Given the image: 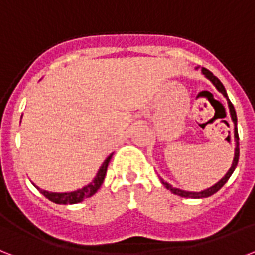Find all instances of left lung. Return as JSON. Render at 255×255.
<instances>
[{
	"label": "left lung",
	"mask_w": 255,
	"mask_h": 255,
	"mask_svg": "<svg viewBox=\"0 0 255 255\" xmlns=\"http://www.w3.org/2000/svg\"><path fill=\"white\" fill-rule=\"evenodd\" d=\"M202 74L207 79H210L212 82V84L215 86L216 89H218V91L219 93L223 94V97H225L226 99H227V103H229V109H230V116H231V120H233V122H234V138H235V152H234V160H233V164H231V168L229 169V172L226 173L225 177H222L216 184H214L212 187H210V188L204 189V191H200V192H189V191H184V189H179V188H175V187H172L169 183H166V181H164V180L161 179V183L164 185H165L166 188L169 189L171 192H173L175 195H179V196H183V198H193V199H199V198H208V196H211V195H214L215 192H218L219 189L223 187V185L227 183V180L230 179V176L233 175V172H234V169L237 168V165H238V160H239V137H238V129H237V113H235V109L234 106H233V103L230 102L229 97H227V93H226V89L225 86L222 84V82L218 78H216L214 74H212L211 71H208L207 68H202Z\"/></svg>",
	"instance_id": "8db88e82"
}]
</instances>
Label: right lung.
I'll use <instances>...</instances> for the list:
<instances>
[{
	"label": "right lung",
	"instance_id": "add662e5",
	"mask_svg": "<svg viewBox=\"0 0 255 255\" xmlns=\"http://www.w3.org/2000/svg\"><path fill=\"white\" fill-rule=\"evenodd\" d=\"M113 153L110 156L107 157L106 160L103 161L102 166L99 168L98 173L94 177V180L90 183V184L84 185L83 188L76 189V191H71V192H49V191H45V189L39 188L37 185H34L36 188L39 189L40 192L43 193L44 196L47 199H49L51 202L56 203V204H75V203L83 202L84 199L93 196L94 193L97 192L101 185H102L103 180H105V176H106L107 166H109V162H110V158H112Z\"/></svg>",
	"mask_w": 255,
	"mask_h": 255
}]
</instances>
